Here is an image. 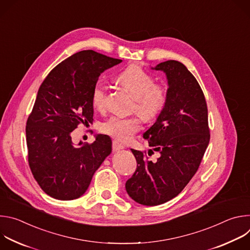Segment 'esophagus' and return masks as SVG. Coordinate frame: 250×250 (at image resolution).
Returning a JSON list of instances; mask_svg holds the SVG:
<instances>
[{"label": "esophagus", "mask_w": 250, "mask_h": 250, "mask_svg": "<svg viewBox=\"0 0 250 250\" xmlns=\"http://www.w3.org/2000/svg\"><path fill=\"white\" fill-rule=\"evenodd\" d=\"M124 148H125V146L121 144V142H119L118 140H113V150L114 151H119Z\"/></svg>", "instance_id": "obj_1"}]
</instances>
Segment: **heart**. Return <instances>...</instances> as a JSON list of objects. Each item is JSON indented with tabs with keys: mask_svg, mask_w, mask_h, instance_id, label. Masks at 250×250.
Returning a JSON list of instances; mask_svg holds the SVG:
<instances>
[{
	"mask_svg": "<svg viewBox=\"0 0 250 250\" xmlns=\"http://www.w3.org/2000/svg\"><path fill=\"white\" fill-rule=\"evenodd\" d=\"M117 81L134 98L132 111L142 120L152 122L160 116L167 103L168 92L164 86L155 84L152 75L139 66L130 65L117 76ZM91 101L94 108L99 111L106 108L108 91L103 84L96 83L94 85ZM140 127L141 121L138 117L115 116L102 124L101 130L118 140L128 141Z\"/></svg>",
	"mask_w": 250,
	"mask_h": 250,
	"instance_id": "heart-1",
	"label": "heart"
}]
</instances>
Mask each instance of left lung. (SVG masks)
<instances>
[{"instance_id": "1", "label": "left lung", "mask_w": 250, "mask_h": 250, "mask_svg": "<svg viewBox=\"0 0 250 250\" xmlns=\"http://www.w3.org/2000/svg\"><path fill=\"white\" fill-rule=\"evenodd\" d=\"M152 69L166 74L168 99L144 137L152 147L148 155L158 151L160 156L152 162L146 153L130 149L137 166L125 183L129 197L145 206L161 205L179 195L197 172L209 141L207 103L193 74L176 60Z\"/></svg>"}]
</instances>
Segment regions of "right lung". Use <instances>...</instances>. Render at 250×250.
<instances>
[{
	"label": "right lung",
	"instance_id": "obj_1",
	"mask_svg": "<svg viewBox=\"0 0 250 250\" xmlns=\"http://www.w3.org/2000/svg\"><path fill=\"white\" fill-rule=\"evenodd\" d=\"M121 62L93 50L79 51L54 67L41 85L25 135L31 173L48 196L62 201L81 197L112 152L108 135L75 146L71 133L93 122L92 89L101 73Z\"/></svg>",
	"mask_w": 250,
	"mask_h": 250
}]
</instances>
